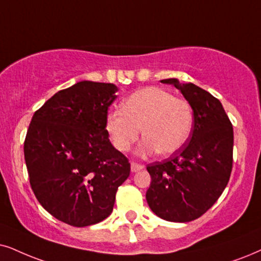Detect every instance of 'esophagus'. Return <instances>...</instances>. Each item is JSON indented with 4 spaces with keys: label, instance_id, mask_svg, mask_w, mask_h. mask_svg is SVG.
<instances>
[{
    "label": "esophagus",
    "instance_id": "obj_1",
    "mask_svg": "<svg viewBox=\"0 0 261 261\" xmlns=\"http://www.w3.org/2000/svg\"><path fill=\"white\" fill-rule=\"evenodd\" d=\"M142 169H143V165L137 164V163H131V171H133V172H137V171H140Z\"/></svg>",
    "mask_w": 261,
    "mask_h": 261
}]
</instances>
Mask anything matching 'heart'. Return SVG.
I'll return each mask as SVG.
<instances>
[{
	"label": "heart",
	"mask_w": 261,
	"mask_h": 261,
	"mask_svg": "<svg viewBox=\"0 0 261 261\" xmlns=\"http://www.w3.org/2000/svg\"><path fill=\"white\" fill-rule=\"evenodd\" d=\"M105 126L112 144L127 151L142 136L138 153L159 151L171 155L184 147L194 126V113L189 102L176 98L165 89L150 87L130 95L121 111L108 112Z\"/></svg>",
	"instance_id": "obj_1"
}]
</instances>
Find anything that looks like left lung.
Here are the masks:
<instances>
[{
  "instance_id": "left-lung-1",
  "label": "left lung",
  "mask_w": 261,
  "mask_h": 261,
  "mask_svg": "<svg viewBox=\"0 0 261 261\" xmlns=\"http://www.w3.org/2000/svg\"><path fill=\"white\" fill-rule=\"evenodd\" d=\"M193 108L189 142L169 159L147 166L151 182L146 199L158 217L187 223L206 213L227 186L232 170V124L218 98L193 83L163 79Z\"/></svg>"
}]
</instances>
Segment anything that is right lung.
Here are the masks:
<instances>
[{
    "instance_id": "obj_1",
    "label": "right lung",
    "mask_w": 261,
    "mask_h": 261,
    "mask_svg": "<svg viewBox=\"0 0 261 261\" xmlns=\"http://www.w3.org/2000/svg\"><path fill=\"white\" fill-rule=\"evenodd\" d=\"M111 83L78 82L35 112L24 142L30 184L43 208L83 227L112 213L130 163L112 146L105 126L117 98Z\"/></svg>"
}]
</instances>
